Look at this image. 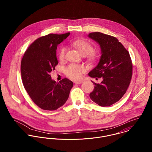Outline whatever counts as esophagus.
I'll return each mask as SVG.
<instances>
[{"label": "esophagus", "instance_id": "34e87169", "mask_svg": "<svg viewBox=\"0 0 152 152\" xmlns=\"http://www.w3.org/2000/svg\"><path fill=\"white\" fill-rule=\"evenodd\" d=\"M74 83L75 84H81L82 83V81H74Z\"/></svg>", "mask_w": 152, "mask_h": 152}]
</instances>
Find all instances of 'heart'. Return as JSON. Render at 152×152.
Instances as JSON below:
<instances>
[{"mask_svg": "<svg viewBox=\"0 0 152 152\" xmlns=\"http://www.w3.org/2000/svg\"><path fill=\"white\" fill-rule=\"evenodd\" d=\"M72 44L75 47L83 56L88 55L89 59L93 60L95 59V55L93 53L94 47L92 45L84 40H77L74 41ZM66 47L63 46L60 48L58 53V57L60 60H63L65 57ZM84 71V68L81 65L71 64L67 66L65 72L67 76L72 79H79L81 77L82 73Z\"/></svg>", "mask_w": 152, "mask_h": 152, "instance_id": "1", "label": "heart"}]
</instances>
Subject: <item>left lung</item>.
Wrapping results in <instances>:
<instances>
[{
    "mask_svg": "<svg viewBox=\"0 0 152 152\" xmlns=\"http://www.w3.org/2000/svg\"><path fill=\"white\" fill-rule=\"evenodd\" d=\"M99 44L101 51L99 61L88 75L101 78L90 93V98L101 107H109L118 102L126 93L132 76V63L128 50L113 36L100 32L88 36ZM97 79V78H96Z\"/></svg>",
    "mask_w": 152,
    "mask_h": 152,
    "instance_id": "1",
    "label": "left lung"
}]
</instances>
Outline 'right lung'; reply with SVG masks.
Masks as SVG:
<instances>
[{"label": "right lung", "instance_id": "add662e5", "mask_svg": "<svg viewBox=\"0 0 152 152\" xmlns=\"http://www.w3.org/2000/svg\"><path fill=\"white\" fill-rule=\"evenodd\" d=\"M69 34L41 37L28 47L23 57L20 69L23 86L32 101L44 110H54L62 107L73 87V83L68 78L58 83L50 75L58 63L57 45Z\"/></svg>", "mask_w": 152, "mask_h": 152}]
</instances>
